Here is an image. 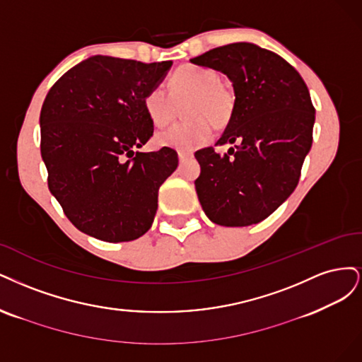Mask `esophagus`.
Instances as JSON below:
<instances>
[{
    "instance_id": "1",
    "label": "esophagus",
    "mask_w": 362,
    "mask_h": 362,
    "mask_svg": "<svg viewBox=\"0 0 362 362\" xmlns=\"http://www.w3.org/2000/svg\"><path fill=\"white\" fill-rule=\"evenodd\" d=\"M177 155H179V160H180V162H183V160H186V159H188L189 156H192V153H191V151H182V150L179 151V153H177Z\"/></svg>"
}]
</instances>
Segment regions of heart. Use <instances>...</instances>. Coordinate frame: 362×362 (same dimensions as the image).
Instances as JSON below:
<instances>
[{
  "mask_svg": "<svg viewBox=\"0 0 362 362\" xmlns=\"http://www.w3.org/2000/svg\"><path fill=\"white\" fill-rule=\"evenodd\" d=\"M170 93L159 86L144 96V111L155 126L168 124L177 114V105L186 102L183 115L188 120L177 123L156 135L159 146L177 150H194L209 143L214 126H226L235 110V93L219 81L214 69L186 64L168 81Z\"/></svg>",
  "mask_w": 362,
  "mask_h": 362,
  "instance_id": "heart-1",
  "label": "heart"
}]
</instances>
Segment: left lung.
Returning a JSON list of instances; mask_svg holds the SVG:
<instances>
[{
    "instance_id": "left-lung-1",
    "label": "left lung",
    "mask_w": 362,
    "mask_h": 362,
    "mask_svg": "<svg viewBox=\"0 0 362 362\" xmlns=\"http://www.w3.org/2000/svg\"><path fill=\"white\" fill-rule=\"evenodd\" d=\"M223 72L235 88V110L215 146L235 144L224 156L195 151V180L207 218L226 227L257 224L295 191L313 143L314 107L296 69L283 57L247 42L191 58Z\"/></svg>"
}]
</instances>
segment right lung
I'll return each instance as SVG.
<instances>
[{
  "label": "right lung",
  "mask_w": 362,
  "mask_h": 362,
  "mask_svg": "<svg viewBox=\"0 0 362 362\" xmlns=\"http://www.w3.org/2000/svg\"><path fill=\"white\" fill-rule=\"evenodd\" d=\"M173 62L95 55L51 87L40 111V151L51 194L69 221L105 242H129L151 227L159 186L177 151H135L153 135L146 93Z\"/></svg>",
  "instance_id": "add662e5"
}]
</instances>
